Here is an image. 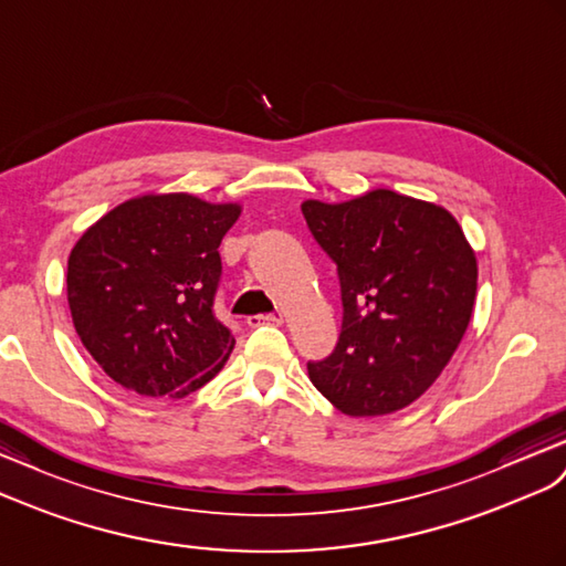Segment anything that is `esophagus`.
<instances>
[{"instance_id":"obj_1","label":"esophagus","mask_w":566,"mask_h":566,"mask_svg":"<svg viewBox=\"0 0 566 566\" xmlns=\"http://www.w3.org/2000/svg\"><path fill=\"white\" fill-rule=\"evenodd\" d=\"M249 327H260V325H282V315H251L249 321Z\"/></svg>"}]
</instances>
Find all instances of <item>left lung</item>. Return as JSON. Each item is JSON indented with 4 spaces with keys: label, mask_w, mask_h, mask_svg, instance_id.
<instances>
[{
    "label": "left lung",
    "mask_w": 566,
    "mask_h": 566,
    "mask_svg": "<svg viewBox=\"0 0 566 566\" xmlns=\"http://www.w3.org/2000/svg\"><path fill=\"white\" fill-rule=\"evenodd\" d=\"M335 260L342 332L311 382L346 416L395 413L421 397L469 327L478 265L459 222L434 202L375 188L301 206Z\"/></svg>",
    "instance_id": "8db88e82"
}]
</instances>
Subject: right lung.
Returning a JSON list of instances; mask_svg holds the SVG:
<instances>
[{"instance_id": "add662e5", "label": "right lung", "mask_w": 566, "mask_h": 566, "mask_svg": "<svg viewBox=\"0 0 566 566\" xmlns=\"http://www.w3.org/2000/svg\"><path fill=\"white\" fill-rule=\"evenodd\" d=\"M237 202L138 196L85 229L69 255L74 327L109 378L150 399L210 382L234 349L212 303Z\"/></svg>"}]
</instances>
